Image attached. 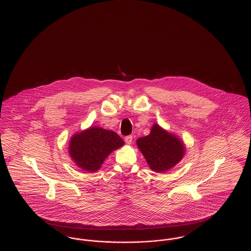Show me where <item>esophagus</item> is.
I'll list each match as a JSON object with an SVG mask.
<instances>
[{"mask_svg":"<svg viewBox=\"0 0 251 251\" xmlns=\"http://www.w3.org/2000/svg\"><path fill=\"white\" fill-rule=\"evenodd\" d=\"M125 142H126V144L131 145L132 142H133V135H128V136H126V137H125Z\"/></svg>","mask_w":251,"mask_h":251,"instance_id":"1","label":"esophagus"}]
</instances>
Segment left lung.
Listing matches in <instances>:
<instances>
[{"label": "left lung", "mask_w": 251, "mask_h": 251, "mask_svg": "<svg viewBox=\"0 0 251 251\" xmlns=\"http://www.w3.org/2000/svg\"><path fill=\"white\" fill-rule=\"evenodd\" d=\"M149 167L156 173H164L175 167L184 156L185 145L175 134L154 123L150 134L136 140Z\"/></svg>", "instance_id": "obj_1"}]
</instances>
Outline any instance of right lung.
I'll return each instance as SVG.
<instances>
[{
  "label": "right lung",
  "instance_id": "1",
  "mask_svg": "<svg viewBox=\"0 0 251 251\" xmlns=\"http://www.w3.org/2000/svg\"><path fill=\"white\" fill-rule=\"evenodd\" d=\"M123 145V139L114 131L94 126L72 136L69 154L78 168L95 173L109 154Z\"/></svg>",
  "mask_w": 251,
  "mask_h": 251
}]
</instances>
